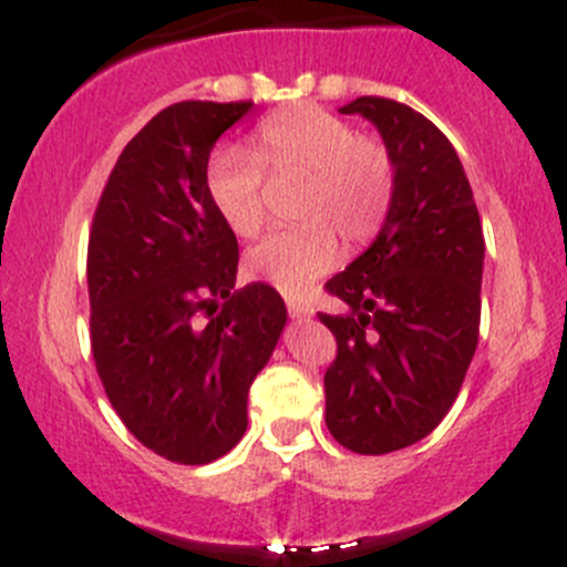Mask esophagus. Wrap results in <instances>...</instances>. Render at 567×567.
I'll list each match as a JSON object with an SVG mask.
<instances>
[{"label": "esophagus", "instance_id": "1", "mask_svg": "<svg viewBox=\"0 0 567 567\" xmlns=\"http://www.w3.org/2000/svg\"><path fill=\"white\" fill-rule=\"evenodd\" d=\"M286 308H289V317L291 319H311L313 317V306H311V302L286 300Z\"/></svg>", "mask_w": 567, "mask_h": 567}]
</instances>
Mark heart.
<instances>
[{"instance_id":"1","label":"heart","mask_w":567,"mask_h":567,"mask_svg":"<svg viewBox=\"0 0 567 567\" xmlns=\"http://www.w3.org/2000/svg\"><path fill=\"white\" fill-rule=\"evenodd\" d=\"M265 171L302 176L291 206L302 223L267 234L248 254V270L286 295H306L339 261L336 233L347 245L369 243L394 198L396 167L383 140L313 104L265 117L250 148L226 143L206 159L209 204L237 237L265 226Z\"/></svg>"}]
</instances>
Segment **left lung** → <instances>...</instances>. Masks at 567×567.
<instances>
[{
	"label": "left lung",
	"instance_id": "1",
	"mask_svg": "<svg viewBox=\"0 0 567 567\" xmlns=\"http://www.w3.org/2000/svg\"><path fill=\"white\" fill-rule=\"evenodd\" d=\"M378 126L394 156L391 209L378 239L324 289L347 302L319 313L336 336L324 424L358 455L405 450L457 400L480 339L485 239L472 184L446 134L394 99L341 106Z\"/></svg>",
	"mask_w": 567,
	"mask_h": 567
}]
</instances>
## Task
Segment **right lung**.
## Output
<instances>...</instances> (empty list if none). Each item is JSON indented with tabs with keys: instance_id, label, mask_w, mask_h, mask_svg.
Returning a JSON list of instances; mask_svg holds the SVG:
<instances>
[{
	"instance_id": "1",
	"label": "right lung",
	"mask_w": 567,
	"mask_h": 567,
	"mask_svg": "<svg viewBox=\"0 0 567 567\" xmlns=\"http://www.w3.org/2000/svg\"><path fill=\"white\" fill-rule=\"evenodd\" d=\"M250 101H178L112 167L87 243L95 372L128 433L204 466L239 444L248 391L286 324L272 286L237 284L239 245L212 209L206 159Z\"/></svg>"
}]
</instances>
